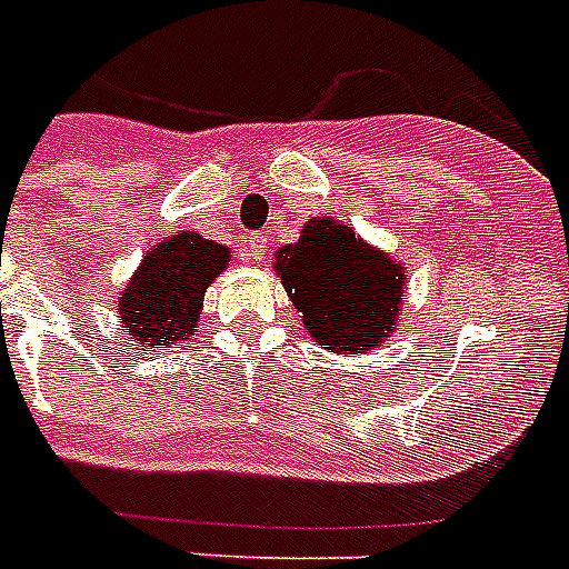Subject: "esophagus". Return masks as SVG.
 I'll list each match as a JSON object with an SVG mask.
<instances>
[{
    "mask_svg": "<svg viewBox=\"0 0 569 569\" xmlns=\"http://www.w3.org/2000/svg\"><path fill=\"white\" fill-rule=\"evenodd\" d=\"M248 248H251V251H248V262H260L266 260L269 242L262 240V237H251V240H248Z\"/></svg>",
    "mask_w": 569,
    "mask_h": 569,
    "instance_id": "esophagus-1",
    "label": "esophagus"
}]
</instances>
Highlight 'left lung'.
<instances>
[{"mask_svg":"<svg viewBox=\"0 0 569 569\" xmlns=\"http://www.w3.org/2000/svg\"><path fill=\"white\" fill-rule=\"evenodd\" d=\"M274 271L312 341L336 356L373 352L399 327L408 271L332 217H312L274 254Z\"/></svg>","mask_w":569,"mask_h":569,"instance_id":"1","label":"left lung"}]
</instances>
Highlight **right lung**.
Instances as JSON below:
<instances>
[{"label":"right lung","mask_w":569,"mask_h":569,"mask_svg":"<svg viewBox=\"0 0 569 569\" xmlns=\"http://www.w3.org/2000/svg\"><path fill=\"white\" fill-rule=\"evenodd\" d=\"M231 262V248L179 231L152 246L118 298V323L132 347H181L202 318L204 289Z\"/></svg>","instance_id":"obj_1"}]
</instances>
